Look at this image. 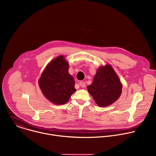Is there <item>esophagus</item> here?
<instances>
[{"instance_id": "1", "label": "esophagus", "mask_w": 156, "mask_h": 156, "mask_svg": "<svg viewBox=\"0 0 156 156\" xmlns=\"http://www.w3.org/2000/svg\"><path fill=\"white\" fill-rule=\"evenodd\" d=\"M79 83L80 86L81 87H82V88H85V87H86V84H85V83L84 82H83V81H80Z\"/></svg>"}]
</instances>
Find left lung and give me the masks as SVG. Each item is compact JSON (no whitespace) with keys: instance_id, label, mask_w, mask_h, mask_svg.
Instances as JSON below:
<instances>
[{"instance_id":"obj_1","label":"left lung","mask_w":156,"mask_h":156,"mask_svg":"<svg viewBox=\"0 0 156 156\" xmlns=\"http://www.w3.org/2000/svg\"><path fill=\"white\" fill-rule=\"evenodd\" d=\"M122 85L112 66H100L87 89L100 107L108 106L116 101L122 93Z\"/></svg>"}]
</instances>
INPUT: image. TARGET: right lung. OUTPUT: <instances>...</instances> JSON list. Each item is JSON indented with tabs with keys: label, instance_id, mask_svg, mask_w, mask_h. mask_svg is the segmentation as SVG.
Returning <instances> with one entry per match:
<instances>
[{
	"label": "right lung",
	"instance_id": "obj_1",
	"mask_svg": "<svg viewBox=\"0 0 156 156\" xmlns=\"http://www.w3.org/2000/svg\"><path fill=\"white\" fill-rule=\"evenodd\" d=\"M69 63L61 55L46 66L39 80L44 97L55 105H64L76 91L75 81L69 72Z\"/></svg>",
	"mask_w": 156,
	"mask_h": 156
}]
</instances>
